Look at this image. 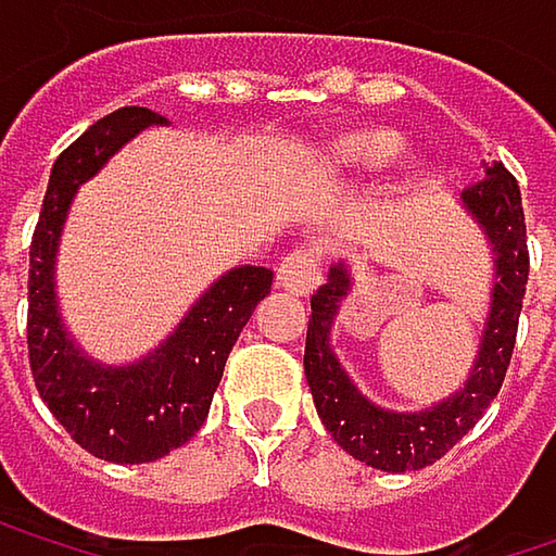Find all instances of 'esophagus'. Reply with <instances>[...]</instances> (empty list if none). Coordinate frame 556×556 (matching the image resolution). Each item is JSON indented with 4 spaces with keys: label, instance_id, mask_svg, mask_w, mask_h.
Here are the masks:
<instances>
[{
    "label": "esophagus",
    "instance_id": "1",
    "mask_svg": "<svg viewBox=\"0 0 556 556\" xmlns=\"http://www.w3.org/2000/svg\"><path fill=\"white\" fill-rule=\"evenodd\" d=\"M279 286L292 295H308L318 279H321V257L308 248L302 251H289L277 267Z\"/></svg>",
    "mask_w": 556,
    "mask_h": 556
}]
</instances>
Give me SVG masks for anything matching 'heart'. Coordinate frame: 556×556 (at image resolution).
Listing matches in <instances>:
<instances>
[{
  "label": "heart",
  "instance_id": "heart-1",
  "mask_svg": "<svg viewBox=\"0 0 556 556\" xmlns=\"http://www.w3.org/2000/svg\"><path fill=\"white\" fill-rule=\"evenodd\" d=\"M402 151H405V141L399 131L364 128V131L331 141L325 151V167L338 176H374L392 167Z\"/></svg>",
  "mask_w": 556,
  "mask_h": 556
}]
</instances>
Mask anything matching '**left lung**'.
<instances>
[{"instance_id":"obj_1","label":"left lung","mask_w":556,"mask_h":556,"mask_svg":"<svg viewBox=\"0 0 556 556\" xmlns=\"http://www.w3.org/2000/svg\"><path fill=\"white\" fill-rule=\"evenodd\" d=\"M460 205L477 222L493 251V289L473 367L464 387L454 389L447 399L418 412L383 408L364 395L341 367L331 348V331L341 302L354 289L348 261L331 264L325 286L312 295L305 331V380L315 399V412L325 431L354 460L374 470L408 473L441 460L483 418L511 361L528 282V238L518 182L502 164H483V179L460 192Z\"/></svg>"}]
</instances>
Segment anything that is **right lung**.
I'll list each match as a JSON object with an SVG mask.
<instances>
[{"mask_svg": "<svg viewBox=\"0 0 556 556\" xmlns=\"http://www.w3.org/2000/svg\"><path fill=\"white\" fill-rule=\"evenodd\" d=\"M154 125L167 118L138 105L89 125L56 157L31 241L28 361L35 387L70 438L109 464L161 460L202 428L241 328L274 286L267 267L248 264L222 274L167 338L131 364L92 361L76 344L56 299V254L70 205L83 182Z\"/></svg>", "mask_w": 556, "mask_h": 556, "instance_id": "obj_1", "label": "right lung"}]
</instances>
